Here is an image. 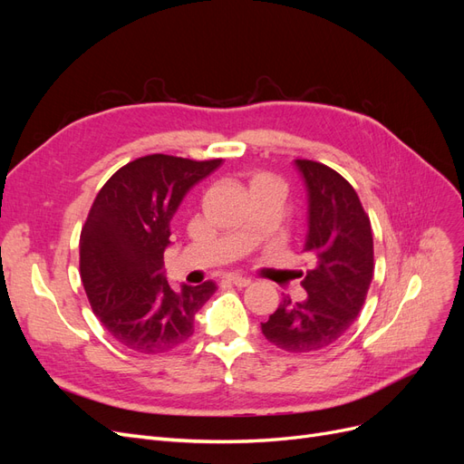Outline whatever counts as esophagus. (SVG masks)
<instances>
[{
	"label": "esophagus",
	"mask_w": 464,
	"mask_h": 464,
	"mask_svg": "<svg viewBox=\"0 0 464 464\" xmlns=\"http://www.w3.org/2000/svg\"><path fill=\"white\" fill-rule=\"evenodd\" d=\"M224 280H227V283H230V285H234V286H240V288L251 285V278L240 276V275H227V276H224Z\"/></svg>",
	"instance_id": "esophagus-1"
}]
</instances>
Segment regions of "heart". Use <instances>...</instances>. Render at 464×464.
<instances>
[{"instance_id":"obj_1","label":"heart","mask_w":464,"mask_h":464,"mask_svg":"<svg viewBox=\"0 0 464 464\" xmlns=\"http://www.w3.org/2000/svg\"><path fill=\"white\" fill-rule=\"evenodd\" d=\"M257 184H276V181H275L271 176L259 174V176L254 178V181H251V186H257Z\"/></svg>"}]
</instances>
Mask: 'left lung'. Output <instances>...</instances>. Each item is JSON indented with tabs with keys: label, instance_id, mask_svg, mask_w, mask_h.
<instances>
[{
	"label": "left lung",
	"instance_id": "8db88e82",
	"mask_svg": "<svg viewBox=\"0 0 464 464\" xmlns=\"http://www.w3.org/2000/svg\"><path fill=\"white\" fill-rule=\"evenodd\" d=\"M307 191L304 254L314 265L302 273L307 296L285 298L269 321L265 339L288 353L325 348L356 321L373 278V236L358 193L333 168L294 160Z\"/></svg>",
	"mask_w": 464,
	"mask_h": 464
}]
</instances>
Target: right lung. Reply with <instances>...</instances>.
Listing matches in <instances>:
<instances>
[{
    "instance_id": "1",
    "label": "right lung",
    "mask_w": 464,
    "mask_h": 464,
    "mask_svg": "<svg viewBox=\"0 0 464 464\" xmlns=\"http://www.w3.org/2000/svg\"><path fill=\"white\" fill-rule=\"evenodd\" d=\"M220 162L149 154L121 166L98 191L81 230V280L92 312L123 346L159 354L186 343L195 314L215 294L210 280L174 290L164 251L181 199Z\"/></svg>"
}]
</instances>
